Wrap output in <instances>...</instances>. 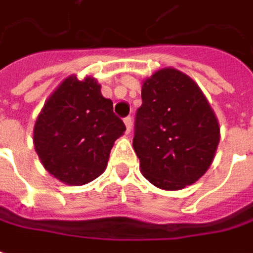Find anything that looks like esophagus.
I'll list each match as a JSON object with an SVG mask.
<instances>
[{
  "label": "esophagus",
  "mask_w": 253,
  "mask_h": 253,
  "mask_svg": "<svg viewBox=\"0 0 253 253\" xmlns=\"http://www.w3.org/2000/svg\"><path fill=\"white\" fill-rule=\"evenodd\" d=\"M125 125H126L127 133H130V131H131V125H133V122H131V117H130V116H128V117H125Z\"/></svg>",
  "instance_id": "34e87169"
}]
</instances>
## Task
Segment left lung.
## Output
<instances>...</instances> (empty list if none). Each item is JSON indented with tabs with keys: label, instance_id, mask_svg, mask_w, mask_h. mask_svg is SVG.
<instances>
[{
	"label": "left lung",
	"instance_id": "8db88e82",
	"mask_svg": "<svg viewBox=\"0 0 253 253\" xmlns=\"http://www.w3.org/2000/svg\"><path fill=\"white\" fill-rule=\"evenodd\" d=\"M141 100L133 147L143 175L163 190L194 184L210 169L219 143L218 120L201 89L166 68L143 82Z\"/></svg>",
	"mask_w": 253,
	"mask_h": 253
}]
</instances>
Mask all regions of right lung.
Returning <instances> with one entry per match:
<instances>
[{"label": "right lung", "instance_id": "obj_1", "mask_svg": "<svg viewBox=\"0 0 253 253\" xmlns=\"http://www.w3.org/2000/svg\"><path fill=\"white\" fill-rule=\"evenodd\" d=\"M126 126L96 79L69 76L50 94L34 127V144L46 171L69 185L97 178Z\"/></svg>", "mask_w": 253, "mask_h": 253}]
</instances>
